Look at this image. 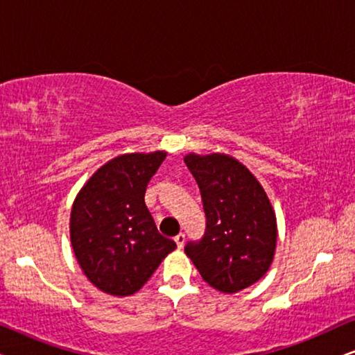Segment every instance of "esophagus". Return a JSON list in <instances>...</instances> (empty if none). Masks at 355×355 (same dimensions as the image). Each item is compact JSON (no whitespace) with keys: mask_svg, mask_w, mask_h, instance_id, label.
Masks as SVG:
<instances>
[{"mask_svg":"<svg viewBox=\"0 0 355 355\" xmlns=\"http://www.w3.org/2000/svg\"><path fill=\"white\" fill-rule=\"evenodd\" d=\"M174 242H176L178 249H182L184 242H186V234H184V232H181V234H178L176 237H174Z\"/></svg>","mask_w":355,"mask_h":355,"instance_id":"esophagus-1","label":"esophagus"}]
</instances>
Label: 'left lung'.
I'll return each instance as SVG.
<instances>
[{
	"label": "left lung",
	"instance_id": "obj_1",
	"mask_svg": "<svg viewBox=\"0 0 355 355\" xmlns=\"http://www.w3.org/2000/svg\"><path fill=\"white\" fill-rule=\"evenodd\" d=\"M200 189L205 232L184 250L211 288L231 294L268 271L276 247V218L259 181L226 155H187Z\"/></svg>",
	"mask_w": 355,
	"mask_h": 355
}]
</instances>
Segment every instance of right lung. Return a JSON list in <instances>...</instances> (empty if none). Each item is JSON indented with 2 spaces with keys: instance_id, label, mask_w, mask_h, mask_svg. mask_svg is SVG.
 <instances>
[{
  "instance_id": "add662e5",
  "label": "right lung",
  "mask_w": 355,
  "mask_h": 355,
  "mask_svg": "<svg viewBox=\"0 0 355 355\" xmlns=\"http://www.w3.org/2000/svg\"><path fill=\"white\" fill-rule=\"evenodd\" d=\"M166 153L111 159L82 187L71 211V242L87 278L111 295L142 288L174 241L162 236L145 205L150 179Z\"/></svg>"
}]
</instances>
